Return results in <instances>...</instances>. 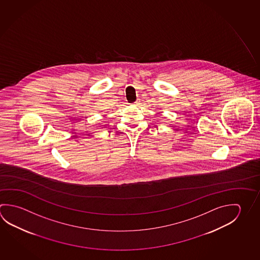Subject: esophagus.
<instances>
[{
  "instance_id": "obj_1",
  "label": "esophagus",
  "mask_w": 260,
  "mask_h": 260,
  "mask_svg": "<svg viewBox=\"0 0 260 260\" xmlns=\"http://www.w3.org/2000/svg\"><path fill=\"white\" fill-rule=\"evenodd\" d=\"M133 104H134V105H139V104H140V101H139V100H138V101H135V102H134V103H133Z\"/></svg>"
}]
</instances>
